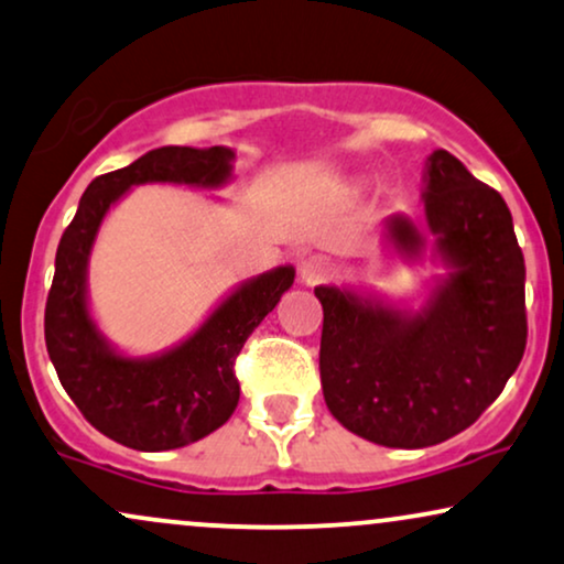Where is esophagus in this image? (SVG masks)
Returning <instances> with one entry per match:
<instances>
[{"mask_svg":"<svg viewBox=\"0 0 564 564\" xmlns=\"http://www.w3.org/2000/svg\"><path fill=\"white\" fill-rule=\"evenodd\" d=\"M329 276V261L324 256H308L301 261V280L305 284H318Z\"/></svg>","mask_w":564,"mask_h":564,"instance_id":"obj_1","label":"esophagus"}]
</instances>
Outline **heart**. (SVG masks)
<instances>
[{
  "instance_id": "obj_1",
  "label": "heart",
  "mask_w": 564,
  "mask_h": 564,
  "mask_svg": "<svg viewBox=\"0 0 564 564\" xmlns=\"http://www.w3.org/2000/svg\"><path fill=\"white\" fill-rule=\"evenodd\" d=\"M339 193H343V196H356V193H358V187L347 185V187H343V191H339Z\"/></svg>"
}]
</instances>
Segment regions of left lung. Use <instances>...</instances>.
I'll list each match as a JSON object with an SVG mask.
<instances>
[{
  "instance_id": "1",
  "label": "left lung",
  "mask_w": 564,
  "mask_h": 564,
  "mask_svg": "<svg viewBox=\"0 0 564 564\" xmlns=\"http://www.w3.org/2000/svg\"><path fill=\"white\" fill-rule=\"evenodd\" d=\"M426 235L392 214L384 242L419 261L431 242L444 274L419 311L347 284H318L324 400L347 431L381 447L447 442L502 392L525 350V263L495 187L436 149L423 170Z\"/></svg>"
}]
</instances>
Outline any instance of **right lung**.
<instances>
[{
  "label": "right lung",
  "mask_w": 564,
  "mask_h": 564,
  "mask_svg": "<svg viewBox=\"0 0 564 564\" xmlns=\"http://www.w3.org/2000/svg\"><path fill=\"white\" fill-rule=\"evenodd\" d=\"M227 145H162L96 177L62 235L46 297L44 335L57 377L90 426L141 452L177 449L217 431L235 413V358L250 332L293 288L290 263L240 282L183 343L154 356H124L104 337L88 305V261L109 208L145 183L217 191L232 180Z\"/></svg>",
  "instance_id": "add662e5"
}]
</instances>
